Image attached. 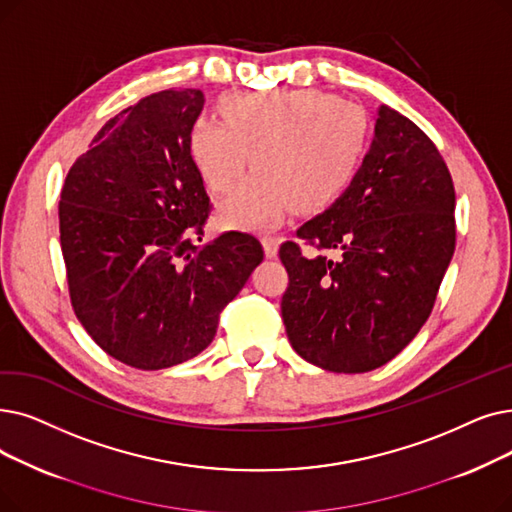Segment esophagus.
<instances>
[{
    "mask_svg": "<svg viewBox=\"0 0 512 512\" xmlns=\"http://www.w3.org/2000/svg\"><path fill=\"white\" fill-rule=\"evenodd\" d=\"M261 244H263V251H265V257H276L278 255V238H274V236H270V234H265L263 238H261Z\"/></svg>",
    "mask_w": 512,
    "mask_h": 512,
    "instance_id": "1",
    "label": "esophagus"
}]
</instances>
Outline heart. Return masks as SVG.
<instances>
[{
	"mask_svg": "<svg viewBox=\"0 0 512 512\" xmlns=\"http://www.w3.org/2000/svg\"><path fill=\"white\" fill-rule=\"evenodd\" d=\"M221 121L198 117L190 127V157L213 194H226L217 224L261 230L288 209L314 213L335 203L364 157L370 123L349 100L314 90L232 92L219 100Z\"/></svg>",
	"mask_w": 512,
	"mask_h": 512,
	"instance_id": "obj_1",
	"label": "heart"
}]
</instances>
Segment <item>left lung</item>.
Listing matches in <instances>:
<instances>
[{
	"instance_id": "8db88e82",
	"label": "left lung",
	"mask_w": 512,
	"mask_h": 512,
	"mask_svg": "<svg viewBox=\"0 0 512 512\" xmlns=\"http://www.w3.org/2000/svg\"><path fill=\"white\" fill-rule=\"evenodd\" d=\"M452 175L427 133L389 106L349 188L284 242L282 320L303 360L358 374L387 364L427 322L456 247Z\"/></svg>"
}]
</instances>
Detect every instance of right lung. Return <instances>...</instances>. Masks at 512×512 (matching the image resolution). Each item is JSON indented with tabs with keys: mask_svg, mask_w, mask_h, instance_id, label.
Segmentation results:
<instances>
[{
	"mask_svg": "<svg viewBox=\"0 0 512 512\" xmlns=\"http://www.w3.org/2000/svg\"><path fill=\"white\" fill-rule=\"evenodd\" d=\"M201 90H165L110 119L60 192V247L79 322L110 358L161 370L209 347L263 261L255 236L203 240L209 196L190 157Z\"/></svg>",
	"mask_w": 512,
	"mask_h": 512,
	"instance_id": "1",
	"label": "right lung"
}]
</instances>
